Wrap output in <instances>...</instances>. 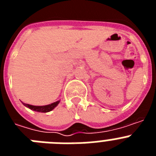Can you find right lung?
Returning <instances> with one entry per match:
<instances>
[{
    "instance_id": "right-lung-1",
    "label": "right lung",
    "mask_w": 156,
    "mask_h": 156,
    "mask_svg": "<svg viewBox=\"0 0 156 156\" xmlns=\"http://www.w3.org/2000/svg\"><path fill=\"white\" fill-rule=\"evenodd\" d=\"M59 101H55V102L52 103L51 105H44V106H35V105H31L29 104H25V103H23L25 106L28 107L30 109L34 110V111L40 112H48L51 111L52 109L55 108L56 106L58 105Z\"/></svg>"
}]
</instances>
